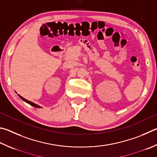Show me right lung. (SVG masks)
Listing matches in <instances>:
<instances>
[{
  "mask_svg": "<svg viewBox=\"0 0 157 157\" xmlns=\"http://www.w3.org/2000/svg\"><path fill=\"white\" fill-rule=\"evenodd\" d=\"M19 97H20V98H21L22 100H23L24 101H25L26 102V103H27V104H29V105H31V106H33V107H35V108H42V106H39V105H38V104H35V103H33V102H32V101H29V100H27V99H26L25 98H22V96H21L20 95H18Z\"/></svg>",
  "mask_w": 157,
  "mask_h": 157,
  "instance_id": "right-lung-1",
  "label": "right lung"
}]
</instances>
